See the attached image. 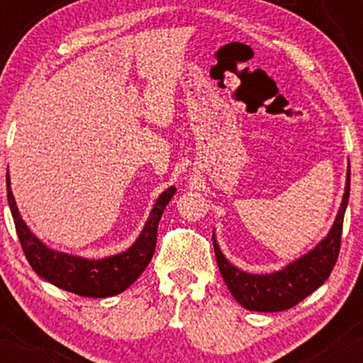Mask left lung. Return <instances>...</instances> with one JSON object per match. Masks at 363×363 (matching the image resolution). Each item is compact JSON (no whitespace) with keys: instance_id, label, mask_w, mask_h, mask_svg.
<instances>
[{"instance_id":"1","label":"left lung","mask_w":363,"mask_h":363,"mask_svg":"<svg viewBox=\"0 0 363 363\" xmlns=\"http://www.w3.org/2000/svg\"><path fill=\"white\" fill-rule=\"evenodd\" d=\"M350 198V170L345 186L343 201L336 215L329 234L320 242L290 262L289 266L269 274H251L230 264L220 251L213 234V247L218 269L222 273L225 285L228 286L235 301L249 311L256 312H280L297 306L307 295L318 290L328 280L335 268L340 254L341 230H343L345 210H347Z\"/></svg>"}]
</instances>
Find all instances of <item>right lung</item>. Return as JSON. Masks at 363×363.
Segmentation results:
<instances>
[{
    "label": "right lung",
    "mask_w": 363,
    "mask_h": 363,
    "mask_svg": "<svg viewBox=\"0 0 363 363\" xmlns=\"http://www.w3.org/2000/svg\"><path fill=\"white\" fill-rule=\"evenodd\" d=\"M6 193L16 234H18L23 254L27 261L30 262L32 269L40 278L56 285L57 289L72 291V294L82 295V297L104 298L118 295L126 290L129 285H133L138 280L140 274L145 272L148 262L152 261L157 245L158 222H160L165 206L176 194V187L170 186L169 189H165L158 196L136 242L128 251L111 257H104V259H85V257L49 249L43 240H39L32 234L30 228L20 216L13 193H11L8 174Z\"/></svg>",
    "instance_id": "obj_1"
}]
</instances>
